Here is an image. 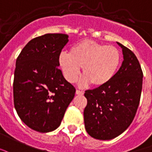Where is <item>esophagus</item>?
Wrapping results in <instances>:
<instances>
[{
  "label": "esophagus",
  "mask_w": 152,
  "mask_h": 152,
  "mask_svg": "<svg viewBox=\"0 0 152 152\" xmlns=\"http://www.w3.org/2000/svg\"><path fill=\"white\" fill-rule=\"evenodd\" d=\"M76 94H77V95H80V96H82V95H83L84 92H83V91L76 90Z\"/></svg>",
  "instance_id": "1"
}]
</instances>
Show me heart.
<instances>
[{
    "mask_svg": "<svg viewBox=\"0 0 152 152\" xmlns=\"http://www.w3.org/2000/svg\"><path fill=\"white\" fill-rule=\"evenodd\" d=\"M121 63V53L117 48L93 40L81 41L70 48L69 53L62 52L58 56V65L69 83H75L83 67L82 84L91 83L102 87L116 75Z\"/></svg>",
    "mask_w": 152,
    "mask_h": 152,
    "instance_id": "heart-1",
    "label": "heart"
}]
</instances>
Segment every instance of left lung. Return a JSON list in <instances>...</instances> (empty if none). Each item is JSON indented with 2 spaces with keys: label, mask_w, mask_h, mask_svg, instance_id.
<instances>
[{
  "label": "left lung",
  "mask_w": 152,
  "mask_h": 152,
  "mask_svg": "<svg viewBox=\"0 0 152 152\" xmlns=\"http://www.w3.org/2000/svg\"><path fill=\"white\" fill-rule=\"evenodd\" d=\"M123 61L109 83L84 96L87 104L84 109V124L87 134L99 140H110L121 134L132 123L138 109L142 71L132 51L120 43Z\"/></svg>",
  "instance_id": "obj_1"
}]
</instances>
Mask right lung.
Returning a JSON list of instances; mask_svg holds the SVG:
<instances>
[{
    "label": "right lung",
    "instance_id": "1",
    "mask_svg": "<svg viewBox=\"0 0 152 152\" xmlns=\"http://www.w3.org/2000/svg\"><path fill=\"white\" fill-rule=\"evenodd\" d=\"M69 36L45 34L29 41L16 61L14 103L31 129L48 133L58 128L75 95V87L58 68V56Z\"/></svg>",
    "mask_w": 152,
    "mask_h": 152
}]
</instances>
